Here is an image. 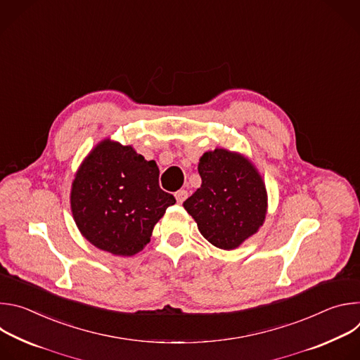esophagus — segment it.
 Segmentation results:
<instances>
[{
    "instance_id": "1",
    "label": "esophagus",
    "mask_w": 360,
    "mask_h": 360,
    "mask_svg": "<svg viewBox=\"0 0 360 360\" xmlns=\"http://www.w3.org/2000/svg\"><path fill=\"white\" fill-rule=\"evenodd\" d=\"M175 198H176V200L179 202V203H182L186 198H188V192L185 191V189H181V191H176L175 192Z\"/></svg>"
}]
</instances>
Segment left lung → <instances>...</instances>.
<instances>
[{"label": "left lung", "instance_id": "obj_1", "mask_svg": "<svg viewBox=\"0 0 360 360\" xmlns=\"http://www.w3.org/2000/svg\"><path fill=\"white\" fill-rule=\"evenodd\" d=\"M198 172L202 179L184 208L202 236L221 249H235L264 224L266 191L256 169L226 149L205 152Z\"/></svg>", "mask_w": 360, "mask_h": 360}]
</instances>
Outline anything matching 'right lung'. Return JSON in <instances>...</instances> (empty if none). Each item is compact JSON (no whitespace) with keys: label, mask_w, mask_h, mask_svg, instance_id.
<instances>
[{"label":"right lung","mask_w":360,"mask_h":360,"mask_svg":"<svg viewBox=\"0 0 360 360\" xmlns=\"http://www.w3.org/2000/svg\"><path fill=\"white\" fill-rule=\"evenodd\" d=\"M175 202L160 186L155 161L111 141L89 153L71 191L72 215L81 233L94 246L120 256L139 252Z\"/></svg>","instance_id":"1"}]
</instances>
